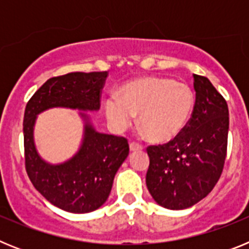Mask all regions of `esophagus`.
I'll return each mask as SVG.
<instances>
[{"label":"esophagus","mask_w":249,"mask_h":249,"mask_svg":"<svg viewBox=\"0 0 249 249\" xmlns=\"http://www.w3.org/2000/svg\"><path fill=\"white\" fill-rule=\"evenodd\" d=\"M142 148H143V147L141 146V144H138L137 142H131V143H129V149H131L132 152L141 151Z\"/></svg>","instance_id":"1"}]
</instances>
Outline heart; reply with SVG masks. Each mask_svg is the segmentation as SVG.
I'll list each match as a JSON object with an SVG mask.
<instances>
[{"label": "heart", "instance_id": "b5f03b06", "mask_svg": "<svg viewBox=\"0 0 249 249\" xmlns=\"http://www.w3.org/2000/svg\"><path fill=\"white\" fill-rule=\"evenodd\" d=\"M196 97L186 83L166 77L129 81L118 98L106 101V116L117 129H126L138 117V127L153 143H167L181 135L191 120Z\"/></svg>", "mask_w": 249, "mask_h": 249}]
</instances>
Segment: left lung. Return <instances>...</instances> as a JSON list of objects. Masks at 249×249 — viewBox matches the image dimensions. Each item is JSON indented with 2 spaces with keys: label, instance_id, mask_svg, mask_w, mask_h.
<instances>
[{
  "label": "left lung",
  "instance_id": "8db88e82",
  "mask_svg": "<svg viewBox=\"0 0 249 249\" xmlns=\"http://www.w3.org/2000/svg\"><path fill=\"white\" fill-rule=\"evenodd\" d=\"M193 78L196 103L186 128L168 143L147 147V188L168 210H184L203 199L218 182L227 155V102L207 77Z\"/></svg>",
  "mask_w": 249,
  "mask_h": 249
}]
</instances>
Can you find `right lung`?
<instances>
[{
  "mask_svg": "<svg viewBox=\"0 0 249 249\" xmlns=\"http://www.w3.org/2000/svg\"><path fill=\"white\" fill-rule=\"evenodd\" d=\"M108 72H72L46 81L27 102L23 117L26 172L50 203L71 213L97 210L111 193L114 176L129 153L124 137L100 133L89 116L80 149L71 160L51 164L39 157L34 141L37 114L53 107L98 111Z\"/></svg>",
  "mask_w": 249,
  "mask_h": 249,
  "instance_id": "right-lung-1",
  "label": "right lung"
}]
</instances>
